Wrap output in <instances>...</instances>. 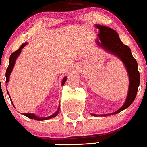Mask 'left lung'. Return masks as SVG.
<instances>
[{"label":"left lung","mask_w":147,"mask_h":147,"mask_svg":"<svg viewBox=\"0 0 147 147\" xmlns=\"http://www.w3.org/2000/svg\"><path fill=\"white\" fill-rule=\"evenodd\" d=\"M95 26L99 31L98 34L99 40H96L97 45L107 52L121 59L124 63L129 76V88L125 102L121 108L115 112L101 115L102 116H108L121 112L122 110H125L130 106L131 104L133 102L136 98L138 88L140 84V74L138 70V63L132 56L130 49L121 41L119 34L113 28L105 26L96 24ZM90 115L93 116H97L96 114L94 113H90Z\"/></svg>","instance_id":"1"}]
</instances>
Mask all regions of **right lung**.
Listing matches in <instances>:
<instances>
[{
    "label": "right lung",
    "instance_id": "obj_1",
    "mask_svg": "<svg viewBox=\"0 0 147 147\" xmlns=\"http://www.w3.org/2000/svg\"><path fill=\"white\" fill-rule=\"evenodd\" d=\"M27 44H28L27 42H25V43L22 44L21 46H20V47L16 51H15L14 53H12V54H11V56H10L9 64V67H8V68L6 69V83H8L9 82V81L10 74H11V71H12L13 68H14V66H15L17 58L18 57V56L20 55V54L21 53L22 49L25 47ZM66 80H67V76H65V77L62 79V86H63L65 83ZM7 93H8V90H7ZM8 94H9V93H8ZM11 103H12V102H11ZM12 105H13V103H12ZM13 106H14V105H13ZM59 112V106L58 107L57 110V111H56L54 114H52V115H50V116H48V117H39V116H37V115L34 113H23V115H26V117L29 118V119H34V120H37V121H43V120H48V119H52V118L55 117V116H57V115H58Z\"/></svg>",
    "mask_w": 147,
    "mask_h": 147
}]
</instances>
